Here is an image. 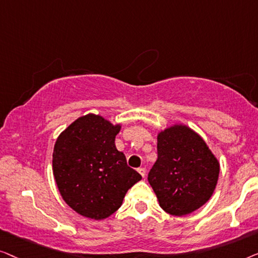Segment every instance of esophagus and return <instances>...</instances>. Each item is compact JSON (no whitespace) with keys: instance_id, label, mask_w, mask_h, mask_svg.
Instances as JSON below:
<instances>
[{"instance_id":"1","label":"esophagus","mask_w":258,"mask_h":258,"mask_svg":"<svg viewBox=\"0 0 258 258\" xmlns=\"http://www.w3.org/2000/svg\"><path fill=\"white\" fill-rule=\"evenodd\" d=\"M138 172H139V174L143 177H145V175H146V168L145 167H141V168H138Z\"/></svg>"}]
</instances>
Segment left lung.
<instances>
[{
	"label": "left lung",
	"instance_id": "1",
	"mask_svg": "<svg viewBox=\"0 0 258 258\" xmlns=\"http://www.w3.org/2000/svg\"><path fill=\"white\" fill-rule=\"evenodd\" d=\"M220 162L205 139L184 124H174L158 133V160L148 182L166 213L184 216L212 198Z\"/></svg>",
	"mask_w": 258,
	"mask_h": 258
}]
</instances>
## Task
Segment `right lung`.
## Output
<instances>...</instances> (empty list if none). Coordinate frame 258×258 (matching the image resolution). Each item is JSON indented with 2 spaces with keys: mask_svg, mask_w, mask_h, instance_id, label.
I'll return each mask as SVG.
<instances>
[{
  "mask_svg": "<svg viewBox=\"0 0 258 258\" xmlns=\"http://www.w3.org/2000/svg\"><path fill=\"white\" fill-rule=\"evenodd\" d=\"M121 124L89 113L58 136L52 172L60 197L79 215L104 220L120 208L126 193L141 175L127 166L115 147Z\"/></svg>",
  "mask_w": 258,
  "mask_h": 258,
  "instance_id": "1",
  "label": "right lung"
}]
</instances>
